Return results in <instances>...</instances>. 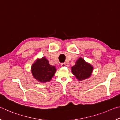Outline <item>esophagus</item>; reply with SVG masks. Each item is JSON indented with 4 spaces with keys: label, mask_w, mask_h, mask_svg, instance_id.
Returning a JSON list of instances; mask_svg holds the SVG:
<instances>
[{
    "label": "esophagus",
    "mask_w": 120,
    "mask_h": 120,
    "mask_svg": "<svg viewBox=\"0 0 120 120\" xmlns=\"http://www.w3.org/2000/svg\"><path fill=\"white\" fill-rule=\"evenodd\" d=\"M66 64H65V63H62V64H61V66L63 67H64L66 66Z\"/></svg>",
    "instance_id": "obj_1"
}]
</instances>
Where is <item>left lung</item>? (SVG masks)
<instances>
[{"instance_id":"obj_1","label":"left lung","mask_w":120,"mask_h":120,"mask_svg":"<svg viewBox=\"0 0 120 120\" xmlns=\"http://www.w3.org/2000/svg\"><path fill=\"white\" fill-rule=\"evenodd\" d=\"M93 69L92 65L86 63L81 58L77 60L76 64L71 67L72 74L79 80L89 78L91 76Z\"/></svg>"}]
</instances>
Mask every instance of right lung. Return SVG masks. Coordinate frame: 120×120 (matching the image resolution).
I'll list each match as a JSON object with an SVG mask.
<instances>
[{
  "label": "right lung",
  "mask_w": 120,
  "mask_h": 120,
  "mask_svg": "<svg viewBox=\"0 0 120 120\" xmlns=\"http://www.w3.org/2000/svg\"><path fill=\"white\" fill-rule=\"evenodd\" d=\"M32 74L36 79L41 82H49L56 71L55 67L49 64L48 60L43 57L38 59L32 66Z\"/></svg>",
  "instance_id": "obj_1"
}]
</instances>
